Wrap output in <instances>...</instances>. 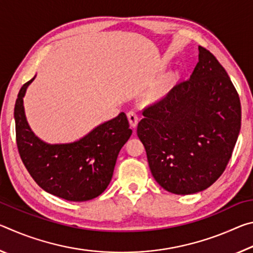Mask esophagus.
I'll return each mask as SVG.
<instances>
[{
    "instance_id": "obj_1",
    "label": "esophagus",
    "mask_w": 253,
    "mask_h": 253,
    "mask_svg": "<svg viewBox=\"0 0 253 253\" xmlns=\"http://www.w3.org/2000/svg\"><path fill=\"white\" fill-rule=\"evenodd\" d=\"M127 118H128V121H129L130 126L132 128H135L137 126V123H138V115L136 114V111H134V110L128 111Z\"/></svg>"
}]
</instances>
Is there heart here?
I'll return each mask as SVG.
<instances>
[{"label": "heart", "mask_w": 253, "mask_h": 253, "mask_svg": "<svg viewBox=\"0 0 253 253\" xmlns=\"http://www.w3.org/2000/svg\"><path fill=\"white\" fill-rule=\"evenodd\" d=\"M172 78H175V76H174V75H173V76H172Z\"/></svg>", "instance_id": "heart-1"}]
</instances>
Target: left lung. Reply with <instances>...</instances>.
<instances>
[{"mask_svg": "<svg viewBox=\"0 0 253 253\" xmlns=\"http://www.w3.org/2000/svg\"><path fill=\"white\" fill-rule=\"evenodd\" d=\"M137 135L155 181L187 195L211 186L228 165L241 128V105L224 68L203 46L190 79L143 111Z\"/></svg>", "mask_w": 253, "mask_h": 253, "instance_id": "left-lung-1", "label": "left lung"}]
</instances>
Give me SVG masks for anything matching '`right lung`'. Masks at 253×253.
Returning a JSON list of instances; mask_svg holds the SVG:
<instances>
[{
    "label": "right lung",
    "mask_w": 253,
    "mask_h": 253,
    "mask_svg": "<svg viewBox=\"0 0 253 253\" xmlns=\"http://www.w3.org/2000/svg\"><path fill=\"white\" fill-rule=\"evenodd\" d=\"M34 78L20 89L14 107L21 160L48 193L72 202L97 198L109 185L119 151L132 132L126 114L100 124L77 142L48 144L34 135L24 114L23 97Z\"/></svg>",
    "instance_id": "obj_1"
}]
</instances>
